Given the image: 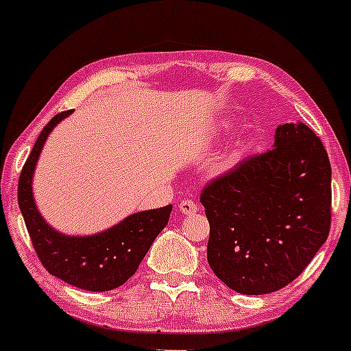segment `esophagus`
<instances>
[{"label":"esophagus","mask_w":351,"mask_h":351,"mask_svg":"<svg viewBox=\"0 0 351 351\" xmlns=\"http://www.w3.org/2000/svg\"><path fill=\"white\" fill-rule=\"evenodd\" d=\"M198 206H196L195 203H193L191 199H183L180 203V211L183 213V215H193V213L198 211Z\"/></svg>","instance_id":"1"}]
</instances>
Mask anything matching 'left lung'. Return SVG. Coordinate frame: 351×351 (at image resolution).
I'll return each mask as SVG.
<instances>
[{
	"label": "left lung",
	"instance_id": "1",
	"mask_svg": "<svg viewBox=\"0 0 351 351\" xmlns=\"http://www.w3.org/2000/svg\"><path fill=\"white\" fill-rule=\"evenodd\" d=\"M199 201L217 279L245 295L276 292L300 276L328 237V155L305 123L279 125L272 150L213 180Z\"/></svg>",
	"mask_w": 351,
	"mask_h": 351
}]
</instances>
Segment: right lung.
Wrapping results in <instances>:
<instances>
[{"label":"right lung","instance_id":"obj_1","mask_svg":"<svg viewBox=\"0 0 351 351\" xmlns=\"http://www.w3.org/2000/svg\"><path fill=\"white\" fill-rule=\"evenodd\" d=\"M71 114L72 110L60 112L43 128L19 176L18 203L46 271L82 291L106 292L120 287L136 272L155 237L168 224L173 206L135 213L92 236H67L51 228L36 206L33 175L52 128Z\"/></svg>","mask_w":351,"mask_h":351}]
</instances>
